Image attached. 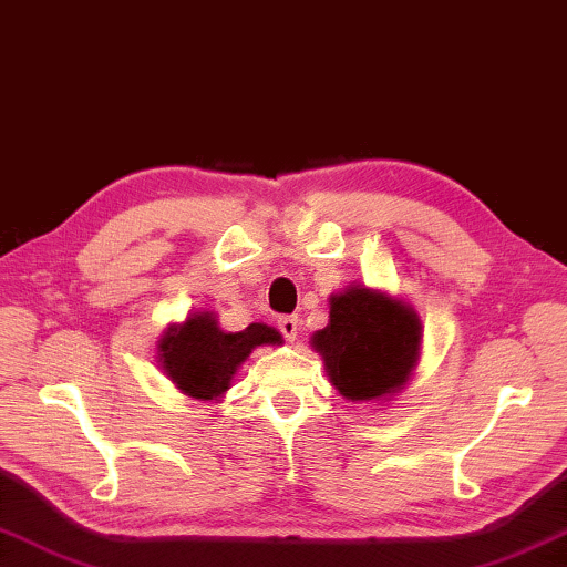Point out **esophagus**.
<instances>
[{
    "label": "esophagus",
    "mask_w": 567,
    "mask_h": 567,
    "mask_svg": "<svg viewBox=\"0 0 567 567\" xmlns=\"http://www.w3.org/2000/svg\"><path fill=\"white\" fill-rule=\"evenodd\" d=\"M277 329L282 331V337L287 341H295L299 334V319L297 317H280L277 319Z\"/></svg>",
    "instance_id": "esophagus-1"
}]
</instances>
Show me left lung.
Instances as JSON below:
<instances>
[{
  "instance_id": "1",
  "label": "left lung",
  "mask_w": 567,
  "mask_h": 567,
  "mask_svg": "<svg viewBox=\"0 0 567 567\" xmlns=\"http://www.w3.org/2000/svg\"><path fill=\"white\" fill-rule=\"evenodd\" d=\"M309 343L349 403H388L413 379L423 321L403 297L353 282L329 297V324Z\"/></svg>"
}]
</instances>
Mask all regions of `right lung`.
I'll list each match as a JSON object with an SVG mask.
<instances>
[{
	"label": "right lung",
	"mask_w": 567,
	"mask_h": 567,
	"mask_svg": "<svg viewBox=\"0 0 567 567\" xmlns=\"http://www.w3.org/2000/svg\"><path fill=\"white\" fill-rule=\"evenodd\" d=\"M280 343V331L260 321L243 331H226L220 329L216 312L198 309L162 331L157 361L166 379L184 395L218 403L230 388L233 375L255 349Z\"/></svg>",
	"instance_id": "1"
}]
</instances>
